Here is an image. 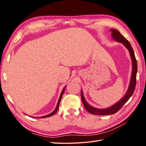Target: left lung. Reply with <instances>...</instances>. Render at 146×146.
Instances as JSON below:
<instances>
[{"mask_svg":"<svg viewBox=\"0 0 146 146\" xmlns=\"http://www.w3.org/2000/svg\"><path fill=\"white\" fill-rule=\"evenodd\" d=\"M112 32V36L114 40L116 41H118L119 42L122 43L124 45L126 48L129 50L130 54L131 56V58L132 60V64H133V70H132V74L131 77V81L130 83V86L128 91L127 92L126 94L123 98L119 100L117 103H116L115 105H114L112 107H110L107 109H98L91 107L89 104L86 102V100L84 99V97L83 96V92L82 91L81 92V98L83 104L85 107V109L87 111L92 114H96V115H108V114H113L117 112L119 110H121V108L123 107V105H124L129 100V99L130 98V97L133 94V92L135 89L136 86V74H137V70H138V66H137V61L136 59L135 58V55L134 54V51L133 50L130 43L129 42V41L122 35L119 32V31L111 29V30Z\"/></svg>","mask_w":146,"mask_h":146,"instance_id":"1","label":"left lung"}]
</instances>
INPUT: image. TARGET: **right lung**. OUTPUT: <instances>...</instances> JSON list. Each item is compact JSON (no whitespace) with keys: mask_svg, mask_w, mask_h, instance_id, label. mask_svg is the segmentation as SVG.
Masks as SVG:
<instances>
[{"mask_svg":"<svg viewBox=\"0 0 146 146\" xmlns=\"http://www.w3.org/2000/svg\"><path fill=\"white\" fill-rule=\"evenodd\" d=\"M65 88H66V87H64V89L63 90L62 92H61V95H60V96L59 100H58V103H57L56 107V108L55 109L54 111H53L52 113H51L50 114H47V115H46V116H42V117H41V118H46V117H50V116H53V115H54V114H55L56 113L57 110H58V108H59V105H60V103L61 99V98H62V96H63V93H64V91Z\"/></svg>","mask_w":146,"mask_h":146,"instance_id":"right-lung-1","label":"right lung"}]
</instances>
